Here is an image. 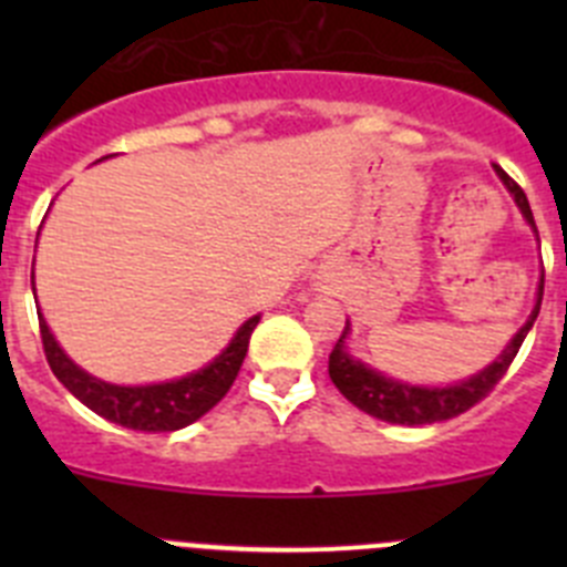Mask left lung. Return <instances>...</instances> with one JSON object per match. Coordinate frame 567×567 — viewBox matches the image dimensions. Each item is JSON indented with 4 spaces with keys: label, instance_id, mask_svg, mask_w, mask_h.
I'll return each mask as SVG.
<instances>
[{
    "label": "left lung",
    "instance_id": "8db88e82",
    "mask_svg": "<svg viewBox=\"0 0 567 567\" xmlns=\"http://www.w3.org/2000/svg\"><path fill=\"white\" fill-rule=\"evenodd\" d=\"M497 175L505 182V187L514 193L519 209H523L525 221L534 227V213L528 207V198H525L523 187H519L514 178H511L505 169L497 167ZM543 287L545 278L539 280V298L537 307L530 312V318L525 320V327L514 334L508 346L503 349L494 363L488 369H483L480 374L468 378L465 383L457 385H445V389H420V385L398 383L392 378H383L380 372L369 369L365 363L354 360L352 354L346 352V334H349V320H346L343 332H340L338 343H334L332 354H329V378L338 385V392L343 394L349 403H354L360 412L372 414V417L385 420V423H398V425H429L440 423V420H452L457 414L468 412L471 405H477L480 400L488 398L494 392V385L505 378L508 365L517 358L519 346H523L525 334L534 327V320L539 315V303H543Z\"/></svg>",
    "mask_w": 567,
    "mask_h": 567
}]
</instances>
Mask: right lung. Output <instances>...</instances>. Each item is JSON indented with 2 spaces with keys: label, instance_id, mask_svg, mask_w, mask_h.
<instances>
[{
  "label": "right lung",
  "instance_id": "1",
  "mask_svg": "<svg viewBox=\"0 0 567 567\" xmlns=\"http://www.w3.org/2000/svg\"><path fill=\"white\" fill-rule=\"evenodd\" d=\"M258 320L260 315L249 318L238 329L233 343L207 369L155 385H113L90 378L59 349L42 315H39V332H42L44 358H48L53 374L62 380L73 398L87 405L90 412L102 414L104 420L124 425V429H135V432H175V429H184L202 414H207L229 392V385L240 372V363L247 358L249 338H252Z\"/></svg>",
  "mask_w": 567,
  "mask_h": 567
}]
</instances>
